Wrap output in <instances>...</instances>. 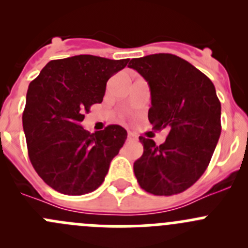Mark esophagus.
<instances>
[{
	"label": "esophagus",
	"mask_w": 248,
	"mask_h": 248,
	"mask_svg": "<svg viewBox=\"0 0 248 248\" xmlns=\"http://www.w3.org/2000/svg\"><path fill=\"white\" fill-rule=\"evenodd\" d=\"M127 139H128V140H137V139H138V137H137L134 133H132V132H128V136H127Z\"/></svg>",
	"instance_id": "1"
}]
</instances>
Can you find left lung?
Instances as JSON below:
<instances>
[{
  "label": "left lung",
  "mask_w": 248,
  "mask_h": 248,
  "mask_svg": "<svg viewBox=\"0 0 248 248\" xmlns=\"http://www.w3.org/2000/svg\"><path fill=\"white\" fill-rule=\"evenodd\" d=\"M149 82V121L166 129V141L156 145L139 137L144 152L134 162L140 187L155 196H172L192 186L204 174L221 136V103L214 84L189 62L172 54L132 59Z\"/></svg>",
  "instance_id": "1"
}]
</instances>
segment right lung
<instances>
[{"label": "right lung", "instance_id": "add662e5", "mask_svg": "<svg viewBox=\"0 0 248 248\" xmlns=\"http://www.w3.org/2000/svg\"><path fill=\"white\" fill-rule=\"evenodd\" d=\"M128 61L93 55L52 60L30 82L22 112L27 151L34 170L55 191L82 196L104 181L126 129L109 124L91 134L80 122L103 101L109 78Z\"/></svg>", "mask_w": 248, "mask_h": 248}]
</instances>
